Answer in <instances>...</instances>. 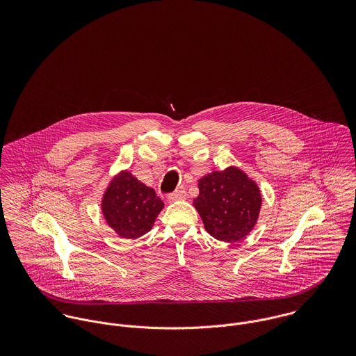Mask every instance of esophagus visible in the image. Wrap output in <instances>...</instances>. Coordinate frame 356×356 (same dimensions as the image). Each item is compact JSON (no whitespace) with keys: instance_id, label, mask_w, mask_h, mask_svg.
Listing matches in <instances>:
<instances>
[{"instance_id":"esophagus-1","label":"esophagus","mask_w":356,"mask_h":356,"mask_svg":"<svg viewBox=\"0 0 356 356\" xmlns=\"http://www.w3.org/2000/svg\"><path fill=\"white\" fill-rule=\"evenodd\" d=\"M186 199V192L184 189H179V191H175L174 193H171L168 196V200L170 202H181V200H185Z\"/></svg>"}]
</instances>
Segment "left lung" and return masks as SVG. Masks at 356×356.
<instances>
[{"instance_id": "8db88e82", "label": "left lung", "mask_w": 356, "mask_h": 356, "mask_svg": "<svg viewBox=\"0 0 356 356\" xmlns=\"http://www.w3.org/2000/svg\"><path fill=\"white\" fill-rule=\"evenodd\" d=\"M197 185L200 193L193 205L213 238L238 241L254 230L261 208V193L247 172L230 165L204 175Z\"/></svg>"}]
</instances>
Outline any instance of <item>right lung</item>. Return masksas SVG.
I'll return each mask as SVG.
<instances>
[{
    "label": "right lung",
    "mask_w": 356,
    "mask_h": 356,
    "mask_svg": "<svg viewBox=\"0 0 356 356\" xmlns=\"http://www.w3.org/2000/svg\"><path fill=\"white\" fill-rule=\"evenodd\" d=\"M100 205L105 223L126 240H134L151 232L157 215L164 208L152 188L138 181L129 170H122L111 178Z\"/></svg>",
    "instance_id": "right-lung-1"
}]
</instances>
